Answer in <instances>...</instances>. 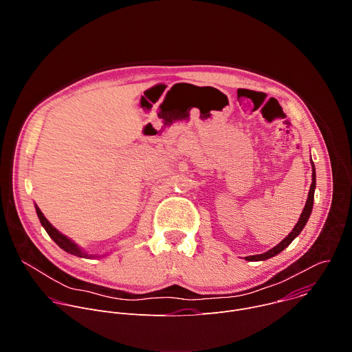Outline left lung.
Instances as JSON below:
<instances>
[{
    "mask_svg": "<svg viewBox=\"0 0 352 352\" xmlns=\"http://www.w3.org/2000/svg\"><path fill=\"white\" fill-rule=\"evenodd\" d=\"M315 188H316V171H315V166H314V163H312V184H311V189H309V193H308V200H307V205H305L302 213H300V217H299L298 223L295 224L294 230H292L280 243H277L274 248H272L270 250H267V252L261 254V255H254V256H246V258H245L246 261L259 262V261L270 259V258L278 255L280 252H283V250L300 234V231H302L304 227L307 226V223H308V220H309V216H311V213H312L314 197H315Z\"/></svg>",
    "mask_w": 352,
    "mask_h": 352,
    "instance_id": "1",
    "label": "left lung"
}]
</instances>
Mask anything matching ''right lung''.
Masks as SVG:
<instances>
[{"mask_svg": "<svg viewBox=\"0 0 352 352\" xmlns=\"http://www.w3.org/2000/svg\"><path fill=\"white\" fill-rule=\"evenodd\" d=\"M36 208V213L38 216V220L41 223V226L44 227V230L47 231V234L52 236V239L61 248L64 249L65 252L71 254V255H75V256H79V258H96L97 255H89L86 252H83V250L72 241L69 239L68 236H65L64 234H61L58 230H56L52 224H50V221L44 217V214L41 213V210L37 208V205L34 206Z\"/></svg>", "mask_w": 352, "mask_h": 352, "instance_id": "obj_1", "label": "right lung"}]
</instances>
